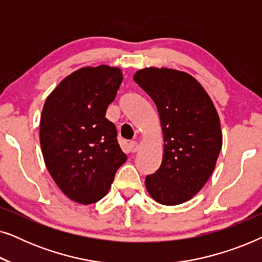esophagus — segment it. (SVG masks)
I'll return each mask as SVG.
<instances>
[{"mask_svg":"<svg viewBox=\"0 0 262 262\" xmlns=\"http://www.w3.org/2000/svg\"><path fill=\"white\" fill-rule=\"evenodd\" d=\"M130 151L131 152H137L138 151V143L137 142H131L130 143Z\"/></svg>","mask_w":262,"mask_h":262,"instance_id":"obj_1","label":"esophagus"}]
</instances>
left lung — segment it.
Here are the masks:
<instances>
[{"instance_id": "8db88e82", "label": "left lung", "mask_w": 262, "mask_h": 262, "mask_svg": "<svg viewBox=\"0 0 262 262\" xmlns=\"http://www.w3.org/2000/svg\"><path fill=\"white\" fill-rule=\"evenodd\" d=\"M134 80L155 102L162 127V163L145 178L157 203L178 205L206 184L222 149L220 117L205 89L184 71L145 68Z\"/></svg>"}]
</instances>
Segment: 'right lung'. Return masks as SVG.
I'll return each mask as SVG.
<instances>
[{
	"mask_svg": "<svg viewBox=\"0 0 262 262\" xmlns=\"http://www.w3.org/2000/svg\"><path fill=\"white\" fill-rule=\"evenodd\" d=\"M123 81L119 68L85 67L67 76L46 99L40 146L50 175L68 198L99 202L126 155L106 111Z\"/></svg>",
	"mask_w": 262,
	"mask_h": 262,
	"instance_id": "add662e5",
	"label": "right lung"
}]
</instances>
